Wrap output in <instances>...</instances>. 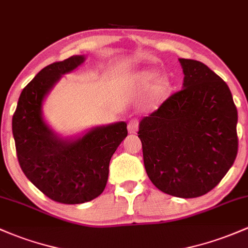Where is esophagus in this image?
Segmentation results:
<instances>
[{
    "label": "esophagus",
    "instance_id": "obj_1",
    "mask_svg": "<svg viewBox=\"0 0 248 248\" xmlns=\"http://www.w3.org/2000/svg\"><path fill=\"white\" fill-rule=\"evenodd\" d=\"M138 125H140V122L137 119H131L127 124V130H129L130 134H135L136 131L138 130Z\"/></svg>",
    "mask_w": 248,
    "mask_h": 248
}]
</instances>
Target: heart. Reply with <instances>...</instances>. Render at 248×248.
Wrapping results in <instances>:
<instances>
[{"mask_svg":"<svg viewBox=\"0 0 248 248\" xmlns=\"http://www.w3.org/2000/svg\"><path fill=\"white\" fill-rule=\"evenodd\" d=\"M159 73L155 70H145L140 72V76H138V84L142 89L148 90L149 87H151V85L154 84V81L157 80ZM171 89V82H170L169 78L167 77H162L158 80L156 81V84L154 85V95L156 98H163L168 94V92Z\"/></svg>","mask_w":248,"mask_h":248,"instance_id":"1","label":"heart"}]
</instances>
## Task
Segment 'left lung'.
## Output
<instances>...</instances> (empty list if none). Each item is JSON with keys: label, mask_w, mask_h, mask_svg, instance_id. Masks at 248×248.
Masks as SVG:
<instances>
[{"label": "left lung", "mask_w": 248, "mask_h": 248, "mask_svg": "<svg viewBox=\"0 0 248 248\" xmlns=\"http://www.w3.org/2000/svg\"><path fill=\"white\" fill-rule=\"evenodd\" d=\"M183 89L140 121L144 167L156 188L176 198L217 187L238 154V111L225 81L208 66L178 59Z\"/></svg>", "instance_id": "obj_1"}]
</instances>
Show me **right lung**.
I'll list each match as a JSON object with an SVG mask.
<instances>
[{"label": "right lung", "instance_id": "1", "mask_svg": "<svg viewBox=\"0 0 248 248\" xmlns=\"http://www.w3.org/2000/svg\"><path fill=\"white\" fill-rule=\"evenodd\" d=\"M84 61V55H73L42 68L22 90L13 116L22 171L47 198L66 204L89 202L103 193L111 157L127 136L125 122L93 127L77 140L60 138L45 123V97L62 74Z\"/></svg>", "mask_w": 248, "mask_h": 248}]
</instances>
